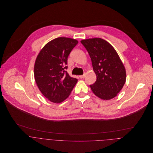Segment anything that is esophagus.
Segmentation results:
<instances>
[{"mask_svg":"<svg viewBox=\"0 0 153 153\" xmlns=\"http://www.w3.org/2000/svg\"><path fill=\"white\" fill-rule=\"evenodd\" d=\"M85 74H84V75H79V77L80 78H81V79H82V78H84L85 77Z\"/></svg>","mask_w":153,"mask_h":153,"instance_id":"1","label":"esophagus"}]
</instances>
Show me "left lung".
<instances>
[{
	"instance_id": "obj_1",
	"label": "left lung",
	"mask_w": 153,
	"mask_h": 153,
	"mask_svg": "<svg viewBox=\"0 0 153 153\" xmlns=\"http://www.w3.org/2000/svg\"><path fill=\"white\" fill-rule=\"evenodd\" d=\"M90 56L95 82L90 85L93 93L104 100H109L117 95L126 81V71L114 47L100 38L81 41Z\"/></svg>"
}]
</instances>
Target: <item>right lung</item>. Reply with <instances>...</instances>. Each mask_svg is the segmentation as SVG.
I'll list each match as a JSON object with an SVG mask.
<instances>
[{
    "mask_svg": "<svg viewBox=\"0 0 153 153\" xmlns=\"http://www.w3.org/2000/svg\"><path fill=\"white\" fill-rule=\"evenodd\" d=\"M78 43L74 39L57 38L46 44L37 56L35 79L41 93L52 102L65 100L78 81L65 71L68 57Z\"/></svg>",
    "mask_w": 153,
    "mask_h": 153,
    "instance_id": "obj_1",
    "label": "right lung"
}]
</instances>
